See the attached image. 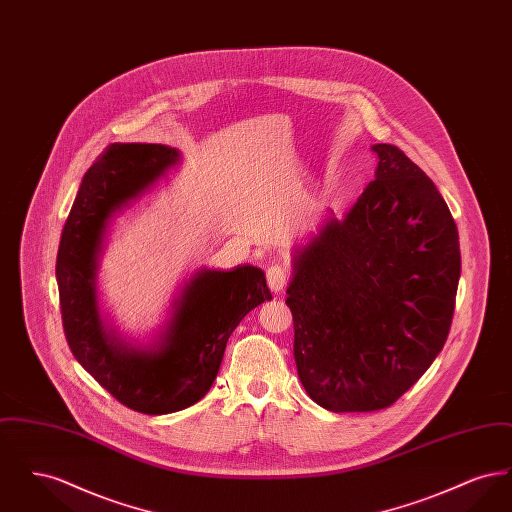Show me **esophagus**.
Returning <instances> with one entry per match:
<instances>
[{"label": "esophagus", "instance_id": "34e87169", "mask_svg": "<svg viewBox=\"0 0 512 512\" xmlns=\"http://www.w3.org/2000/svg\"><path fill=\"white\" fill-rule=\"evenodd\" d=\"M288 268L284 263H274L267 268V284L268 288L274 293L282 292L288 284Z\"/></svg>", "mask_w": 512, "mask_h": 512}]
</instances>
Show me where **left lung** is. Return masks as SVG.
<instances>
[{
  "label": "left lung",
  "instance_id": "1",
  "mask_svg": "<svg viewBox=\"0 0 512 512\" xmlns=\"http://www.w3.org/2000/svg\"><path fill=\"white\" fill-rule=\"evenodd\" d=\"M372 151L376 178L299 253L286 299L297 376L332 413L386 409L418 382L449 336L461 276L434 182L399 147Z\"/></svg>",
  "mask_w": 512,
  "mask_h": 512
}]
</instances>
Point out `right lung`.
I'll use <instances>...</instances> for the list:
<instances>
[{"label":"right lung","mask_w":512,"mask_h":512,"mask_svg":"<svg viewBox=\"0 0 512 512\" xmlns=\"http://www.w3.org/2000/svg\"><path fill=\"white\" fill-rule=\"evenodd\" d=\"M161 144H111L82 178L57 251L55 276L65 338L74 359L124 407L169 414L211 390L230 334L257 305L272 299L263 270H203L182 295L163 341L130 347L103 332L94 268L107 219L176 163Z\"/></svg>","instance_id":"1"}]
</instances>
